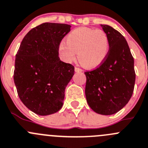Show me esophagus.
Masks as SVG:
<instances>
[{"label":"esophagus","instance_id":"obj_1","mask_svg":"<svg viewBox=\"0 0 148 148\" xmlns=\"http://www.w3.org/2000/svg\"><path fill=\"white\" fill-rule=\"evenodd\" d=\"M74 71H75L76 72H82V69L78 68V67H75V68H74Z\"/></svg>","mask_w":148,"mask_h":148}]
</instances>
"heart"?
I'll list each match as a JSON object with an SVG mask.
<instances>
[{
	"label": "heart",
	"mask_w": 148,
	"mask_h": 148,
	"mask_svg": "<svg viewBox=\"0 0 148 148\" xmlns=\"http://www.w3.org/2000/svg\"><path fill=\"white\" fill-rule=\"evenodd\" d=\"M110 40L103 30L79 27L72 30L58 48V56L64 62L70 64L77 59L88 69L103 65L110 52Z\"/></svg>",
	"instance_id": "b5f03b06"
}]
</instances>
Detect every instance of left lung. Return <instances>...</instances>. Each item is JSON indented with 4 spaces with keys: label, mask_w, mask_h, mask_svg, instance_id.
I'll list each match as a JSON object with an SVG mask.
<instances>
[{
    "label": "left lung",
    "mask_w": 148,
    "mask_h": 148,
    "mask_svg": "<svg viewBox=\"0 0 148 148\" xmlns=\"http://www.w3.org/2000/svg\"><path fill=\"white\" fill-rule=\"evenodd\" d=\"M110 40V52L103 65L86 75L85 95L90 107L102 115H111L124 107L133 94L135 83L134 58L124 36L101 24Z\"/></svg>",
    "instance_id": "obj_1"
}]
</instances>
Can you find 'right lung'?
Instances as JSON below:
<instances>
[{
    "label": "right lung",
    "mask_w": 148,
    "mask_h": 148,
    "mask_svg": "<svg viewBox=\"0 0 148 148\" xmlns=\"http://www.w3.org/2000/svg\"><path fill=\"white\" fill-rule=\"evenodd\" d=\"M71 30L66 24L46 22L32 29L16 55L14 80L24 106L40 116L61 108L74 67L60 60L58 48Z\"/></svg>",
    "instance_id": "1"
}]
</instances>
